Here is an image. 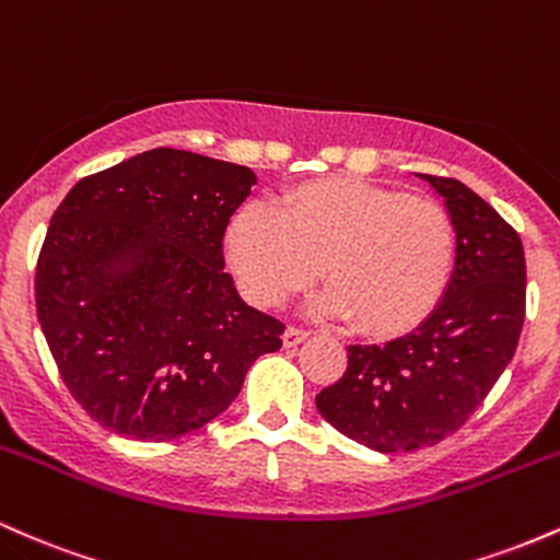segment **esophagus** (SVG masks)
<instances>
[{
  "label": "esophagus",
  "instance_id": "obj_1",
  "mask_svg": "<svg viewBox=\"0 0 560 560\" xmlns=\"http://www.w3.org/2000/svg\"><path fill=\"white\" fill-rule=\"evenodd\" d=\"M306 338H310V330H301V328H285V332H282V343H285L288 349L291 347H299V343H304Z\"/></svg>",
  "mask_w": 560,
  "mask_h": 560
}]
</instances>
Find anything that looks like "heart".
Returning <instances> with one entry per match:
<instances>
[{"instance_id":"obj_1","label":"heart","mask_w":560,"mask_h":560,"mask_svg":"<svg viewBox=\"0 0 560 560\" xmlns=\"http://www.w3.org/2000/svg\"><path fill=\"white\" fill-rule=\"evenodd\" d=\"M228 259L246 296L280 306L319 275L317 317H354L373 336L418 328L436 310L455 267V228L429 198L362 179L306 182L278 213L246 206L228 228Z\"/></svg>"}]
</instances>
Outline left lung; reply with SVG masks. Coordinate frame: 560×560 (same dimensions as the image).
Segmentation results:
<instances>
[{"label": "left lung", "instance_id": "obj_1", "mask_svg": "<svg viewBox=\"0 0 560 560\" xmlns=\"http://www.w3.org/2000/svg\"><path fill=\"white\" fill-rule=\"evenodd\" d=\"M444 198L455 267L416 330L383 347H349L343 378L317 394L336 431L375 452H412L460 429L518 347L526 261L516 230L457 179L416 174Z\"/></svg>", "mask_w": 560, "mask_h": 560}]
</instances>
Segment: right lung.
<instances>
[{
	"label": "right lung",
	"mask_w": 560,
	"mask_h": 560,
	"mask_svg": "<svg viewBox=\"0 0 560 560\" xmlns=\"http://www.w3.org/2000/svg\"><path fill=\"white\" fill-rule=\"evenodd\" d=\"M256 174L155 148L81 179L55 211L36 312L71 394L105 429L168 442L211 423L280 319L237 293L222 237Z\"/></svg>",
	"instance_id": "add662e5"
}]
</instances>
